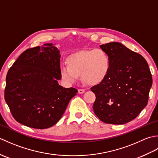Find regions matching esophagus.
<instances>
[{"label": "esophagus", "mask_w": 158, "mask_h": 158, "mask_svg": "<svg viewBox=\"0 0 158 158\" xmlns=\"http://www.w3.org/2000/svg\"><path fill=\"white\" fill-rule=\"evenodd\" d=\"M84 92H85L84 89H78V93L79 94H83Z\"/></svg>", "instance_id": "esophagus-1"}]
</instances>
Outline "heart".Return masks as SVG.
I'll return each mask as SVG.
<instances>
[{
	"label": "heart",
	"instance_id": "heart-1",
	"mask_svg": "<svg viewBox=\"0 0 158 158\" xmlns=\"http://www.w3.org/2000/svg\"><path fill=\"white\" fill-rule=\"evenodd\" d=\"M68 66L60 69V77L67 84H73L81 75L83 81L89 85L102 82L111 69L109 55L102 49L81 50L70 55L66 60Z\"/></svg>",
	"mask_w": 158,
	"mask_h": 158
}]
</instances>
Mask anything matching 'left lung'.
<instances>
[{
  "instance_id": "obj_1",
  "label": "left lung",
  "mask_w": 158,
  "mask_h": 158,
  "mask_svg": "<svg viewBox=\"0 0 158 158\" xmlns=\"http://www.w3.org/2000/svg\"><path fill=\"white\" fill-rule=\"evenodd\" d=\"M109 55L106 78L91 88L95 115L106 123L124 124L135 119L148 102L152 76L145 59L118 42L100 46Z\"/></svg>"
}]
</instances>
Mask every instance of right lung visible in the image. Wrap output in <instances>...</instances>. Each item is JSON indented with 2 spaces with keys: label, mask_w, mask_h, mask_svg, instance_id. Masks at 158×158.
Returning a JSON list of instances; mask_svg holds the SVG:
<instances>
[{
  "label": "right lung",
  "mask_w": 158,
  "mask_h": 158,
  "mask_svg": "<svg viewBox=\"0 0 158 158\" xmlns=\"http://www.w3.org/2000/svg\"><path fill=\"white\" fill-rule=\"evenodd\" d=\"M60 57L55 44L45 43L23 52L8 70L5 99L18 122L45 129L61 119L77 90L58 84Z\"/></svg>",
  "instance_id": "add662e5"
}]
</instances>
